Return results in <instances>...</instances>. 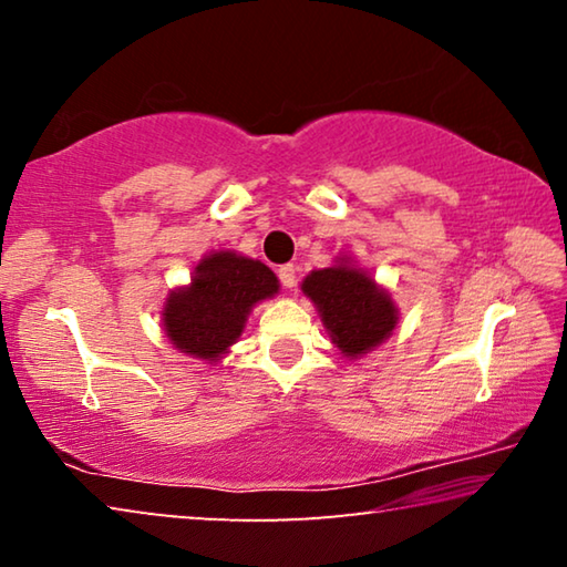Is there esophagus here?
<instances>
[{
  "instance_id": "obj_1",
  "label": "esophagus",
  "mask_w": 567,
  "mask_h": 567,
  "mask_svg": "<svg viewBox=\"0 0 567 567\" xmlns=\"http://www.w3.org/2000/svg\"><path fill=\"white\" fill-rule=\"evenodd\" d=\"M277 275H280V282L287 287V290H290V287H295V282H297L295 265H282L280 270H277Z\"/></svg>"
}]
</instances>
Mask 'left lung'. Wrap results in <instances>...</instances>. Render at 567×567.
<instances>
[{
    "label": "left lung",
    "mask_w": 567,
    "mask_h": 567,
    "mask_svg": "<svg viewBox=\"0 0 567 567\" xmlns=\"http://www.w3.org/2000/svg\"><path fill=\"white\" fill-rule=\"evenodd\" d=\"M302 292L318 307L324 330L344 358H358L385 342L398 324V307L388 290L342 257L338 265L312 270Z\"/></svg>",
    "instance_id": "obj_1"
}]
</instances>
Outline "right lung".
<instances>
[{
	"mask_svg": "<svg viewBox=\"0 0 567 567\" xmlns=\"http://www.w3.org/2000/svg\"><path fill=\"white\" fill-rule=\"evenodd\" d=\"M277 290L270 267L219 249L195 267L187 287L169 292L162 324L177 350L217 362L243 334L249 310Z\"/></svg>",
	"mask_w": 567,
	"mask_h": 567,
	"instance_id": "1",
	"label": "right lung"
}]
</instances>
